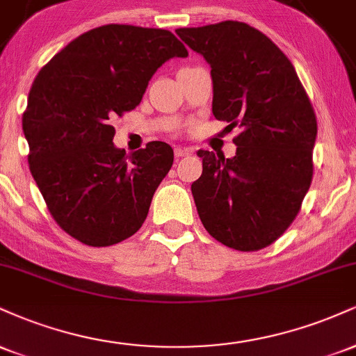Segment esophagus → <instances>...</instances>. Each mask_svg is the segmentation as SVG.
Wrapping results in <instances>:
<instances>
[{
  "instance_id": "esophagus-1",
  "label": "esophagus",
  "mask_w": 356,
  "mask_h": 356,
  "mask_svg": "<svg viewBox=\"0 0 356 356\" xmlns=\"http://www.w3.org/2000/svg\"><path fill=\"white\" fill-rule=\"evenodd\" d=\"M191 152L192 149H189V147H175L174 149L175 157H186V155H189Z\"/></svg>"
}]
</instances>
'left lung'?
<instances>
[{
	"mask_svg": "<svg viewBox=\"0 0 356 356\" xmlns=\"http://www.w3.org/2000/svg\"><path fill=\"white\" fill-rule=\"evenodd\" d=\"M175 33L211 65L212 113L239 125L236 155L199 150L191 191L204 227L224 246L257 251L291 226L313 179L316 115L295 67L266 35L241 22Z\"/></svg>",
	"mask_w": 356,
	"mask_h": 356,
	"instance_id": "8db88e82",
	"label": "left lung"
}]
</instances>
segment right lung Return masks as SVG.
I'll return each instance as SVG.
<instances>
[{
    "mask_svg": "<svg viewBox=\"0 0 356 356\" xmlns=\"http://www.w3.org/2000/svg\"><path fill=\"white\" fill-rule=\"evenodd\" d=\"M187 56L167 30L105 24L70 42L38 72L23 113L28 162L56 224L93 248L140 229L172 147L149 142L127 155L110 118L140 104L162 63Z\"/></svg>",
    "mask_w": 356,
    "mask_h": 356,
    "instance_id": "right-lung-1",
    "label": "right lung"
}]
</instances>
